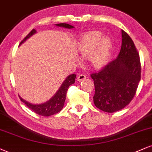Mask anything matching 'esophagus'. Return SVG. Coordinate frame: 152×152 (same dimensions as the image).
Listing matches in <instances>:
<instances>
[{
    "label": "esophagus",
    "mask_w": 152,
    "mask_h": 152,
    "mask_svg": "<svg viewBox=\"0 0 152 152\" xmlns=\"http://www.w3.org/2000/svg\"><path fill=\"white\" fill-rule=\"evenodd\" d=\"M86 78V76L84 74H80L78 76L77 80L78 81H83V80L85 79Z\"/></svg>",
    "instance_id": "obj_1"
}]
</instances>
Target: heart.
<instances>
[{
  "label": "heart",
  "instance_id": "b5f03b06",
  "mask_svg": "<svg viewBox=\"0 0 152 152\" xmlns=\"http://www.w3.org/2000/svg\"><path fill=\"white\" fill-rule=\"evenodd\" d=\"M111 42L99 32H89L80 38L77 45V54L83 59H89L94 69L105 66L110 55Z\"/></svg>",
  "mask_w": 152,
  "mask_h": 152
}]
</instances>
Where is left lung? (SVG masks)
I'll return each mask as SVG.
<instances>
[{"mask_svg":"<svg viewBox=\"0 0 152 152\" xmlns=\"http://www.w3.org/2000/svg\"><path fill=\"white\" fill-rule=\"evenodd\" d=\"M121 49L115 59L93 73L96 107L106 113L120 110L130 103L141 79L140 54L129 34L122 30Z\"/></svg>","mask_w":152,"mask_h":152,"instance_id":"1","label":"left lung"}]
</instances>
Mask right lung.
Returning a JSON list of instances; mask_svg holds the SVG:
<instances>
[{
  "instance_id": "obj_1",
  "label": "right lung",
  "mask_w": 152,
  "mask_h": 152,
  "mask_svg": "<svg viewBox=\"0 0 152 152\" xmlns=\"http://www.w3.org/2000/svg\"><path fill=\"white\" fill-rule=\"evenodd\" d=\"M56 26L58 27H63L65 28L71 29L74 28V26L69 25V24L66 23H59L56 24ZM36 32V30L33 29L25 37L24 39L22 40L20 42V45L23 43L27 39L30 37L32 34H34ZM76 74H71L66 78V80L62 83L61 86L58 89L56 94L54 95V96L51 98L50 100L46 102V103L39 104V105H34V104H31L28 102L25 101L23 98L20 97V99L23 103H24L26 105L27 107H28L30 110H32L33 112H34L36 114L39 115L48 117L51 116L52 115L58 113V112L61 110L64 107V104L66 97V93L68 91L69 87L70 86L71 84L74 83L75 78H76Z\"/></svg>"
}]
</instances>
